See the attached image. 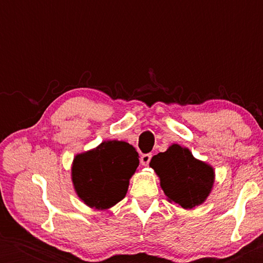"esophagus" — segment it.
Returning <instances> with one entry per match:
<instances>
[{
	"label": "esophagus",
	"instance_id": "esophagus-1",
	"mask_svg": "<svg viewBox=\"0 0 263 263\" xmlns=\"http://www.w3.org/2000/svg\"><path fill=\"white\" fill-rule=\"evenodd\" d=\"M151 158H152V154H143V156L141 157V164L143 165V166H147V165L149 164L151 161Z\"/></svg>",
	"mask_w": 263,
	"mask_h": 263
}]
</instances>
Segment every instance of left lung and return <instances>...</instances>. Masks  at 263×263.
Wrapping results in <instances>:
<instances>
[{
	"label": "left lung",
	"instance_id": "left-lung-1",
	"mask_svg": "<svg viewBox=\"0 0 263 263\" xmlns=\"http://www.w3.org/2000/svg\"><path fill=\"white\" fill-rule=\"evenodd\" d=\"M168 202L193 210L206 202L213 189L215 171L206 161L196 159L186 147L172 143L151 159Z\"/></svg>",
	"mask_w": 263,
	"mask_h": 263
}]
</instances>
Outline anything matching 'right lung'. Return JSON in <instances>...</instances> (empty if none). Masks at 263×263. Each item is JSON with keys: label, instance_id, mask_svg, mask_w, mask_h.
I'll return each mask as SVG.
<instances>
[{"label": "right lung", "instance_id": "right-lung-1", "mask_svg": "<svg viewBox=\"0 0 263 263\" xmlns=\"http://www.w3.org/2000/svg\"><path fill=\"white\" fill-rule=\"evenodd\" d=\"M139 163L138 152L128 142L105 140L74 157L71 182L75 193L89 208L109 210L124 199Z\"/></svg>", "mask_w": 263, "mask_h": 263}]
</instances>
